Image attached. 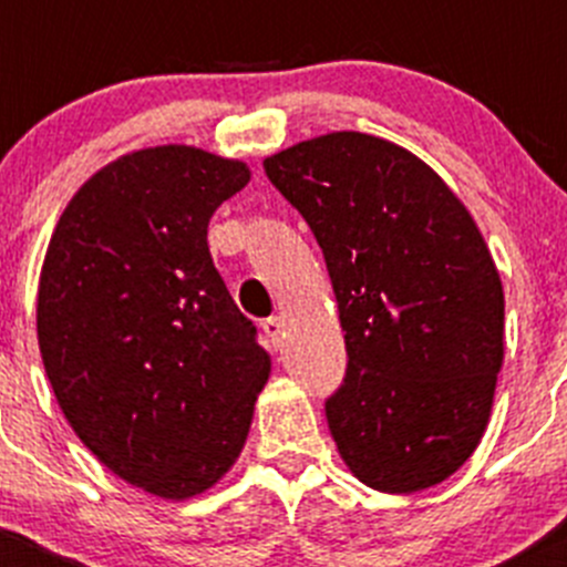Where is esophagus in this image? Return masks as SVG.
I'll return each mask as SVG.
<instances>
[{
	"instance_id": "esophagus-1",
	"label": "esophagus",
	"mask_w": 567,
	"mask_h": 567,
	"mask_svg": "<svg viewBox=\"0 0 567 567\" xmlns=\"http://www.w3.org/2000/svg\"><path fill=\"white\" fill-rule=\"evenodd\" d=\"M262 331H266V337L271 340L274 348H282V342H285V320L279 316L268 318L266 323H262Z\"/></svg>"
}]
</instances>
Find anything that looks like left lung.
Returning a JSON list of instances; mask_svg holds the SVG:
<instances>
[{
  "label": "left lung",
  "instance_id": "8db88e82",
  "mask_svg": "<svg viewBox=\"0 0 567 567\" xmlns=\"http://www.w3.org/2000/svg\"><path fill=\"white\" fill-rule=\"evenodd\" d=\"M323 249L348 370L326 400L337 453L384 494L472 458L505 362V293L458 194L420 156L331 131L262 162Z\"/></svg>",
  "mask_w": 567,
  "mask_h": 567
}]
</instances>
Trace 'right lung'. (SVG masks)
I'll use <instances>...</instances> for the list:
<instances>
[{
	"label": "right lung",
	"instance_id": "add662e5",
	"mask_svg": "<svg viewBox=\"0 0 567 567\" xmlns=\"http://www.w3.org/2000/svg\"><path fill=\"white\" fill-rule=\"evenodd\" d=\"M249 177L194 145L125 153L79 186L40 268L38 346L68 425L162 499L230 472L271 373L208 249L210 216Z\"/></svg>",
	"mask_w": 567,
	"mask_h": 567
}]
</instances>
